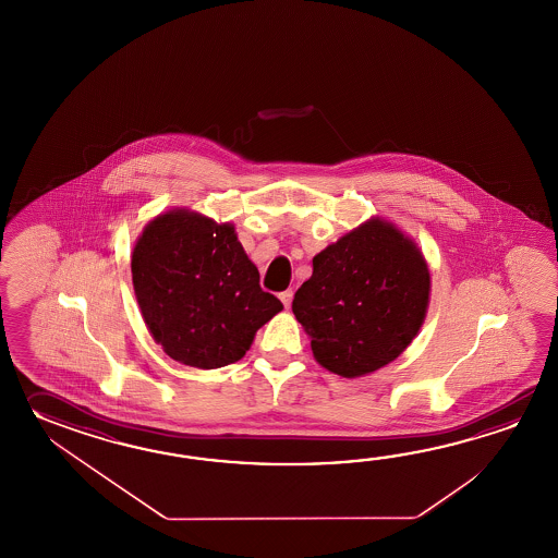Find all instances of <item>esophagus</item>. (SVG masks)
I'll use <instances>...</instances> for the list:
<instances>
[{"mask_svg": "<svg viewBox=\"0 0 558 558\" xmlns=\"http://www.w3.org/2000/svg\"><path fill=\"white\" fill-rule=\"evenodd\" d=\"M279 299H281V303H283L284 308L291 307V301H293V291L291 289H287L283 293H279Z\"/></svg>", "mask_w": 558, "mask_h": 558, "instance_id": "esophagus-1", "label": "esophagus"}]
</instances>
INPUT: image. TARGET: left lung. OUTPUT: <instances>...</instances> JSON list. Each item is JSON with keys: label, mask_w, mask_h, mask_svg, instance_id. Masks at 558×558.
<instances>
[{"label": "left lung", "mask_w": 558, "mask_h": 558, "mask_svg": "<svg viewBox=\"0 0 558 558\" xmlns=\"http://www.w3.org/2000/svg\"><path fill=\"white\" fill-rule=\"evenodd\" d=\"M430 275L413 239L373 217L313 257L293 313L320 367L347 379L385 367L427 315Z\"/></svg>", "instance_id": "obj_1"}]
</instances>
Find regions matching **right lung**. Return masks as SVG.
Returning <instances> with one entry per match:
<instances>
[{
    "instance_id": "1",
    "label": "right lung",
    "mask_w": 558,
    "mask_h": 558,
    "mask_svg": "<svg viewBox=\"0 0 558 558\" xmlns=\"http://www.w3.org/2000/svg\"><path fill=\"white\" fill-rule=\"evenodd\" d=\"M131 277L155 343L190 367L235 363L283 308L263 291L235 227L190 209H171L145 226Z\"/></svg>"
}]
</instances>
